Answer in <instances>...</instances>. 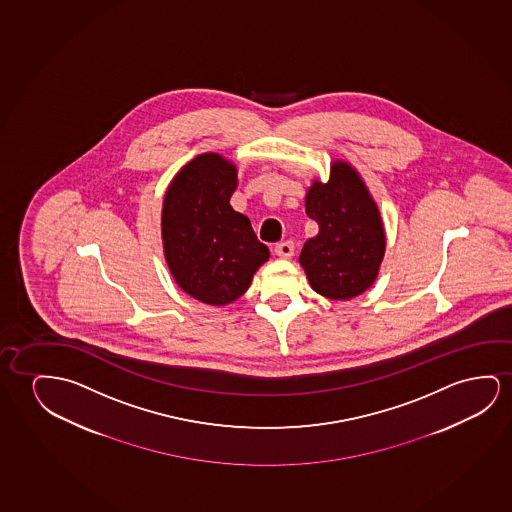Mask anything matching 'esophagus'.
<instances>
[{
	"label": "esophagus",
	"mask_w": 512,
	"mask_h": 512,
	"mask_svg": "<svg viewBox=\"0 0 512 512\" xmlns=\"http://www.w3.org/2000/svg\"><path fill=\"white\" fill-rule=\"evenodd\" d=\"M275 253L282 259H290L294 255V243L292 241H283L275 246Z\"/></svg>",
	"instance_id": "obj_1"
}]
</instances>
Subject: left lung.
<instances>
[{"label": "left lung", "instance_id": "8db88e82", "mask_svg": "<svg viewBox=\"0 0 512 512\" xmlns=\"http://www.w3.org/2000/svg\"><path fill=\"white\" fill-rule=\"evenodd\" d=\"M304 206L319 223V234L299 255L312 289L334 301L370 289L386 253V230L361 174L349 162L334 160L329 181L313 179Z\"/></svg>", "mask_w": 512, "mask_h": 512}]
</instances>
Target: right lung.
I'll return each mask as SVG.
<instances>
[{
	"instance_id": "right-lung-1",
	"label": "right lung",
	"mask_w": 512,
	"mask_h": 512,
	"mask_svg": "<svg viewBox=\"0 0 512 512\" xmlns=\"http://www.w3.org/2000/svg\"><path fill=\"white\" fill-rule=\"evenodd\" d=\"M236 186L234 163L202 153L179 169L163 197L165 262L179 289L200 303L236 301L269 259L248 216L230 206Z\"/></svg>"
}]
</instances>
